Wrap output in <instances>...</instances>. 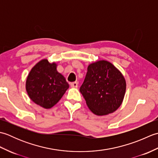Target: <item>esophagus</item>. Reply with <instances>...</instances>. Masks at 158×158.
<instances>
[{
  "instance_id": "34e87169",
  "label": "esophagus",
  "mask_w": 158,
  "mask_h": 158,
  "mask_svg": "<svg viewBox=\"0 0 158 158\" xmlns=\"http://www.w3.org/2000/svg\"><path fill=\"white\" fill-rule=\"evenodd\" d=\"M70 86H71L72 88H77V87H78V83L77 82L70 83Z\"/></svg>"
}]
</instances>
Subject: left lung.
<instances>
[{"label": "left lung", "mask_w": 158, "mask_h": 158, "mask_svg": "<svg viewBox=\"0 0 158 158\" xmlns=\"http://www.w3.org/2000/svg\"><path fill=\"white\" fill-rule=\"evenodd\" d=\"M126 88L123 76L105 60L91 64L79 91L89 109L97 115H105L119 108Z\"/></svg>", "instance_id": "obj_1"}]
</instances>
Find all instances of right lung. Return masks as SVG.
I'll list each match as a JSON object with an SVG mask.
<instances>
[{"mask_svg": "<svg viewBox=\"0 0 158 158\" xmlns=\"http://www.w3.org/2000/svg\"><path fill=\"white\" fill-rule=\"evenodd\" d=\"M69 85L56 70L55 63L43 60L32 69L26 80V91L33 102L43 108L54 106Z\"/></svg>", "mask_w": 158, "mask_h": 158, "instance_id": "right-lung-1", "label": "right lung"}]
</instances>
